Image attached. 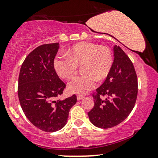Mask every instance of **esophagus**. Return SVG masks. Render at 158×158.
I'll list each match as a JSON object with an SVG mask.
<instances>
[{"instance_id": "34e87169", "label": "esophagus", "mask_w": 158, "mask_h": 158, "mask_svg": "<svg viewBox=\"0 0 158 158\" xmlns=\"http://www.w3.org/2000/svg\"><path fill=\"white\" fill-rule=\"evenodd\" d=\"M84 96H82V95H77V100H81V99H83V98H84Z\"/></svg>"}]
</instances>
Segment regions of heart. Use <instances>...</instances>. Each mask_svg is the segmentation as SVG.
I'll list each match as a JSON object with an SVG mask.
<instances>
[{
	"label": "heart",
	"instance_id": "heart-1",
	"mask_svg": "<svg viewBox=\"0 0 158 158\" xmlns=\"http://www.w3.org/2000/svg\"><path fill=\"white\" fill-rule=\"evenodd\" d=\"M67 57H57L54 67L62 79L74 78L78 66L83 65L85 75L77 77L68 85L72 94H85L95 88L96 81H103L109 74L113 65V55L106 46L82 42L73 45L67 51Z\"/></svg>",
	"mask_w": 158,
	"mask_h": 158
}]
</instances>
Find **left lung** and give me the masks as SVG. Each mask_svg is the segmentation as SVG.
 <instances>
[{
    "label": "left lung",
    "instance_id": "obj_1",
    "mask_svg": "<svg viewBox=\"0 0 158 158\" xmlns=\"http://www.w3.org/2000/svg\"><path fill=\"white\" fill-rule=\"evenodd\" d=\"M114 62L106 81L93 95L94 106L88 117L94 126L108 129L122 123L135 106L137 97V77L132 62L120 47L114 46ZM106 94L103 99L101 95Z\"/></svg>",
    "mask_w": 158,
    "mask_h": 158
}]
</instances>
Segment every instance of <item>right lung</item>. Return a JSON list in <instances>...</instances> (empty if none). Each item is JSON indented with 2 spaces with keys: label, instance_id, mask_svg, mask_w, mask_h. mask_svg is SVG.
Returning <instances> with one entry per match:
<instances>
[{
  "label": "right lung",
  "instance_id": "right-lung-1",
  "mask_svg": "<svg viewBox=\"0 0 158 158\" xmlns=\"http://www.w3.org/2000/svg\"><path fill=\"white\" fill-rule=\"evenodd\" d=\"M59 45L42 44L34 49L23 61L19 77L18 96L23 113L32 124L47 132L63 128L77 102L75 95L55 101L65 88L54 68Z\"/></svg>",
  "mask_w": 158,
  "mask_h": 158
}]
</instances>
